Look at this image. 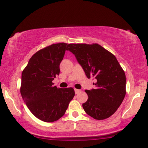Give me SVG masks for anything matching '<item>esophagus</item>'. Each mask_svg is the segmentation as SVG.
Returning a JSON list of instances; mask_svg holds the SVG:
<instances>
[{
	"mask_svg": "<svg viewBox=\"0 0 148 148\" xmlns=\"http://www.w3.org/2000/svg\"><path fill=\"white\" fill-rule=\"evenodd\" d=\"M74 91H75L76 94H78V93L81 92V90H78V89H74Z\"/></svg>",
	"mask_w": 148,
	"mask_h": 148,
	"instance_id": "obj_1",
	"label": "esophagus"
}]
</instances>
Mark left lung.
<instances>
[{"label":"left lung","mask_w":148,"mask_h":148,"mask_svg":"<svg viewBox=\"0 0 148 148\" xmlns=\"http://www.w3.org/2000/svg\"><path fill=\"white\" fill-rule=\"evenodd\" d=\"M67 50L75 56L88 79H96L95 89L85 90V112L95 120L111 116L126 95V76L113 53L98 44H69Z\"/></svg>","instance_id":"obj_1"}]
</instances>
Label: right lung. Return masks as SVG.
<instances>
[{
  "label": "right lung",
  "mask_w": 148,
  "mask_h": 148,
  "mask_svg": "<svg viewBox=\"0 0 148 148\" xmlns=\"http://www.w3.org/2000/svg\"><path fill=\"white\" fill-rule=\"evenodd\" d=\"M67 44H53L40 49L30 58L22 72L20 92L33 114L42 121L52 123L65 113L75 92L72 88L53 86L60 74V64Z\"/></svg>",
  "instance_id": "1"
}]
</instances>
